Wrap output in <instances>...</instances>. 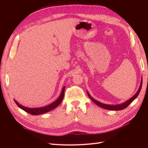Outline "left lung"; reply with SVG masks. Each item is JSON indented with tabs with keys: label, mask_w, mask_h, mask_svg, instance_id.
I'll return each mask as SVG.
<instances>
[{
	"label": "left lung",
	"mask_w": 148,
	"mask_h": 148,
	"mask_svg": "<svg viewBox=\"0 0 148 148\" xmlns=\"http://www.w3.org/2000/svg\"><path fill=\"white\" fill-rule=\"evenodd\" d=\"M142 83H143V79H141V84H140V88H139L138 91L136 92V93L135 94V95H134L132 97H131L129 100L127 101L126 102L122 103V104H118V105H108V104H103V103H101V102H100L99 101L95 100V99H93V98L90 95H89V94L88 93V91H87V93H88V96H89V97L90 98V99L94 102H95L97 106L102 107V108L105 109H107V110H120L124 109L126 108V107H127L129 106V104H130L131 102H132L138 97L139 93H140V92L141 91V87H142Z\"/></svg>",
	"instance_id": "left-lung-1"
}]
</instances>
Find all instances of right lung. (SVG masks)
Masks as SVG:
<instances>
[{
  "instance_id": "add662e5",
  "label": "right lung",
  "mask_w": 148,
  "mask_h": 148,
  "mask_svg": "<svg viewBox=\"0 0 148 148\" xmlns=\"http://www.w3.org/2000/svg\"><path fill=\"white\" fill-rule=\"evenodd\" d=\"M65 88V86H64L63 88V89H62L60 96L58 97V99L56 101L53 102L52 103H51V104H49V105H48L47 106H45V107H39V108H28V107H26L21 106L15 100H14V101L16 103V104L18 106L20 109L25 110V112H28L29 114L33 115L42 114H44V113L48 112L52 110L53 109H55L56 107H57L58 106H59L60 104L62 101L63 100V98H64V96Z\"/></svg>"
}]
</instances>
